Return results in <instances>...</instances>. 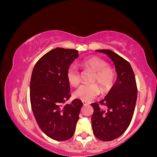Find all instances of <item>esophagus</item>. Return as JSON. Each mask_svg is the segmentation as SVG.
Returning <instances> with one entry per match:
<instances>
[{
    "mask_svg": "<svg viewBox=\"0 0 157 157\" xmlns=\"http://www.w3.org/2000/svg\"><path fill=\"white\" fill-rule=\"evenodd\" d=\"M82 104H83L84 105H89V102H86V101H82Z\"/></svg>",
    "mask_w": 157,
    "mask_h": 157,
    "instance_id": "34e87169",
    "label": "esophagus"
}]
</instances>
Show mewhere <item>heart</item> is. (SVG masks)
<instances>
[{"instance_id":"1","label":"heart","mask_w":157,"mask_h":157,"mask_svg":"<svg viewBox=\"0 0 157 157\" xmlns=\"http://www.w3.org/2000/svg\"><path fill=\"white\" fill-rule=\"evenodd\" d=\"M82 66L93 71L94 75L90 82L98 85L102 94L109 91L112 87L115 79V72L109 67L106 61L98 57H90L82 62ZM67 80L70 84L76 86L80 83V75L75 66L68 67L66 72ZM99 89L95 84H83L79 86L74 92V96L83 101H89L96 97Z\"/></svg>"}]
</instances>
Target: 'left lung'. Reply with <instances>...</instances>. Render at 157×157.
Instances as JSON below:
<instances>
[{
    "instance_id": "left-lung-1",
    "label": "left lung",
    "mask_w": 157,
    "mask_h": 157,
    "mask_svg": "<svg viewBox=\"0 0 157 157\" xmlns=\"http://www.w3.org/2000/svg\"><path fill=\"white\" fill-rule=\"evenodd\" d=\"M105 54L113 61L117 71V80L104 99L100 101L105 105L102 109L97 102L91 104L93 133L102 141H111L126 131L134 114L137 87L131 66L117 54L109 49L96 50Z\"/></svg>"
}]
</instances>
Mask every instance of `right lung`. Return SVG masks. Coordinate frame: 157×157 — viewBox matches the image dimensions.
I'll return each instance as SVG.
<instances>
[{
  "label": "right lung",
  "instance_id": "add662e5",
  "mask_svg": "<svg viewBox=\"0 0 157 157\" xmlns=\"http://www.w3.org/2000/svg\"><path fill=\"white\" fill-rule=\"evenodd\" d=\"M79 57L77 50L56 48L35 64L30 81V102L40 128L57 141L69 140L75 134L82 102L70 97L67 69Z\"/></svg>",
  "mask_w": 157,
  "mask_h": 157
}]
</instances>
